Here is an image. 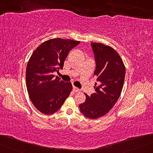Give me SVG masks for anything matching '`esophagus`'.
Returning a JSON list of instances; mask_svg holds the SVG:
<instances>
[{
    "label": "esophagus",
    "instance_id": "obj_1",
    "mask_svg": "<svg viewBox=\"0 0 153 153\" xmlns=\"http://www.w3.org/2000/svg\"><path fill=\"white\" fill-rule=\"evenodd\" d=\"M73 91H74V92H78V91H80V90L78 88H76V87L73 86Z\"/></svg>",
    "mask_w": 153,
    "mask_h": 153
}]
</instances>
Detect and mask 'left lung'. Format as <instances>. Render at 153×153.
<instances>
[{"label": "left lung", "mask_w": 153, "mask_h": 153, "mask_svg": "<svg viewBox=\"0 0 153 153\" xmlns=\"http://www.w3.org/2000/svg\"><path fill=\"white\" fill-rule=\"evenodd\" d=\"M96 62L95 76L98 85L96 93L88 96L85 102L79 105L81 112L90 119L107 114L118 100L125 78V66L116 51L101 43H91Z\"/></svg>", "instance_id": "8db88e82"}]
</instances>
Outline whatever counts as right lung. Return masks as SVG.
Returning a JSON list of instances; mask_svg holds the SVG:
<instances>
[{
	"instance_id": "right-lung-1",
	"label": "right lung",
	"mask_w": 153,
	"mask_h": 153,
	"mask_svg": "<svg viewBox=\"0 0 153 153\" xmlns=\"http://www.w3.org/2000/svg\"><path fill=\"white\" fill-rule=\"evenodd\" d=\"M79 43L72 39H51L41 44L30 56L26 70V84L30 100L42 114L58 111L71 92V83L55 78L53 72L63 68L70 51Z\"/></svg>"
}]
</instances>
